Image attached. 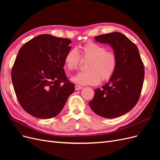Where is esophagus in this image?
Wrapping results in <instances>:
<instances>
[{"instance_id":"esophagus-1","label":"esophagus","mask_w":160,"mask_h":160,"mask_svg":"<svg viewBox=\"0 0 160 160\" xmlns=\"http://www.w3.org/2000/svg\"><path fill=\"white\" fill-rule=\"evenodd\" d=\"M75 89L76 91H78V90H80V89H83V88H82V87L80 86V85H76L75 86Z\"/></svg>"}]
</instances>
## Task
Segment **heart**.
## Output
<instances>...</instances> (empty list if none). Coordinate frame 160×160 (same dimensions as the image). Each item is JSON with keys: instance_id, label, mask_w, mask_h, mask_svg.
I'll return each mask as SVG.
<instances>
[{"instance_id": "heart-1", "label": "heart", "mask_w": 160, "mask_h": 160, "mask_svg": "<svg viewBox=\"0 0 160 160\" xmlns=\"http://www.w3.org/2000/svg\"><path fill=\"white\" fill-rule=\"evenodd\" d=\"M82 57L90 59L87 67L88 71L81 72L71 80L81 85H95L101 81H107L113 76L117 67V57L114 52L107 51L106 48L95 42H88L80 48ZM79 51L72 48L66 53L64 64L67 70L76 69L79 66Z\"/></svg>"}]
</instances>
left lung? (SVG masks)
Listing matches in <instances>:
<instances>
[{
    "label": "left lung",
    "instance_id": "left-lung-1",
    "mask_svg": "<svg viewBox=\"0 0 160 160\" xmlns=\"http://www.w3.org/2000/svg\"><path fill=\"white\" fill-rule=\"evenodd\" d=\"M95 39L112 47L117 67L108 83L94 90L95 95L89 105L101 117L118 118L138 103L144 79L143 63L137 46L122 33L113 32L95 37Z\"/></svg>",
    "mask_w": 160,
    "mask_h": 160
}]
</instances>
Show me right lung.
Instances as JSON below:
<instances>
[{
	"label": "right lung",
	"mask_w": 160,
	"mask_h": 160,
	"mask_svg": "<svg viewBox=\"0 0 160 160\" xmlns=\"http://www.w3.org/2000/svg\"><path fill=\"white\" fill-rule=\"evenodd\" d=\"M71 41L38 35L18 51L11 78L19 103L33 117L49 119L59 114L75 91L65 72L64 58Z\"/></svg>",
	"instance_id": "obj_1"
}]
</instances>
